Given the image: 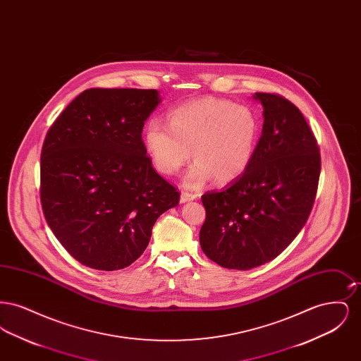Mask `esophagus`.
Instances as JSON below:
<instances>
[{"mask_svg":"<svg viewBox=\"0 0 361 361\" xmlns=\"http://www.w3.org/2000/svg\"><path fill=\"white\" fill-rule=\"evenodd\" d=\"M196 197H197L196 193H190V192H187V190H183L181 196H180V203H187L189 200H195Z\"/></svg>","mask_w":361,"mask_h":361,"instance_id":"obj_1","label":"esophagus"}]
</instances>
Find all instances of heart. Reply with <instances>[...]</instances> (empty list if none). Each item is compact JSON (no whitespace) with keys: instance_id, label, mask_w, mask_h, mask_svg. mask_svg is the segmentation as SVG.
I'll use <instances>...</instances> for the list:
<instances>
[{"instance_id":"obj_1","label":"heart","mask_w":361,"mask_h":361,"mask_svg":"<svg viewBox=\"0 0 361 361\" xmlns=\"http://www.w3.org/2000/svg\"><path fill=\"white\" fill-rule=\"evenodd\" d=\"M168 121L152 118L145 127L146 150L159 172H178L192 155L196 162L185 183L197 188L211 177L230 183L250 165L261 128L252 106L203 97L174 106Z\"/></svg>"}]
</instances>
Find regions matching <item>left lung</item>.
Returning a JSON list of instances; mask_svg holds the SVG:
<instances>
[{
  "instance_id": "1",
  "label": "left lung",
  "mask_w": 361,
  "mask_h": 361,
  "mask_svg": "<svg viewBox=\"0 0 361 361\" xmlns=\"http://www.w3.org/2000/svg\"><path fill=\"white\" fill-rule=\"evenodd\" d=\"M262 134L247 169L222 190L202 196L206 222L200 246L228 269L247 271L277 257L309 219L321 154L299 111L277 93H256Z\"/></svg>"
}]
</instances>
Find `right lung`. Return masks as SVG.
I'll use <instances>...</instances> for the list:
<instances>
[{"label": "right lung", "instance_id": "right-lung-1", "mask_svg": "<svg viewBox=\"0 0 361 361\" xmlns=\"http://www.w3.org/2000/svg\"><path fill=\"white\" fill-rule=\"evenodd\" d=\"M155 89H86L52 123L40 155V202L54 235L82 265L116 271L149 245L180 192L142 139Z\"/></svg>", "mask_w": 361, "mask_h": 361}]
</instances>
